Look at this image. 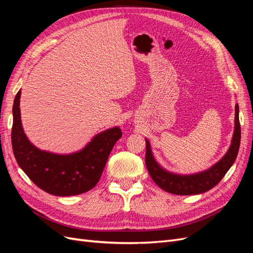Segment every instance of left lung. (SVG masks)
I'll list each match as a JSON object with an SVG mask.
<instances>
[{
    "label": "left lung",
    "instance_id": "obj_1",
    "mask_svg": "<svg viewBox=\"0 0 253 253\" xmlns=\"http://www.w3.org/2000/svg\"><path fill=\"white\" fill-rule=\"evenodd\" d=\"M241 143V125L239 105H235V127L232 143L227 154L209 170L194 175H176L165 171L155 162L152 155L150 142L145 139V166L156 185L167 192L176 195H192L204 193L215 187L223 179L228 170L235 162Z\"/></svg>",
    "mask_w": 253,
    "mask_h": 253
}]
</instances>
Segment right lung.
Returning a JSON list of instances; mask_svg holds the SVG:
<instances>
[{"label": "right lung", "instance_id": "add662e5", "mask_svg": "<svg viewBox=\"0 0 253 253\" xmlns=\"http://www.w3.org/2000/svg\"><path fill=\"white\" fill-rule=\"evenodd\" d=\"M21 90L14 98L11 143L14 157L29 179L45 192L56 196L85 193L100 179L110 153L122 136L113 127L94 137L82 151L70 155H57L37 149L23 132L20 114Z\"/></svg>", "mask_w": 253, "mask_h": 253}]
</instances>
